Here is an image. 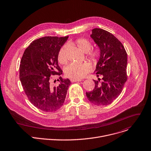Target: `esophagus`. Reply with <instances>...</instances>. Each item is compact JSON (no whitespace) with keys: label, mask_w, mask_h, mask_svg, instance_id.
I'll list each match as a JSON object with an SVG mask.
<instances>
[{"label":"esophagus","mask_w":151,"mask_h":151,"mask_svg":"<svg viewBox=\"0 0 151 151\" xmlns=\"http://www.w3.org/2000/svg\"><path fill=\"white\" fill-rule=\"evenodd\" d=\"M82 79H72L71 78L70 79V81L72 82H78V81H82Z\"/></svg>","instance_id":"obj_1"}]
</instances>
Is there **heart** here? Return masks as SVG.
<instances>
[{
  "mask_svg": "<svg viewBox=\"0 0 151 151\" xmlns=\"http://www.w3.org/2000/svg\"><path fill=\"white\" fill-rule=\"evenodd\" d=\"M68 44L75 45L80 51L85 53L89 51L91 46V42L88 40L83 38H80L76 40L75 41L69 42ZM65 51L66 47H62L59 50L58 55V62L62 65H65L67 63V59L65 56ZM98 55V53L96 50H93V51L89 53V56L91 60L95 61ZM91 66L89 63H84L82 64L72 63L66 67L65 72L66 75L69 78L80 79L84 77L91 70Z\"/></svg>",
  "mask_w": 151,
  "mask_h": 151,
  "instance_id": "b5f03b06",
  "label": "heart"
}]
</instances>
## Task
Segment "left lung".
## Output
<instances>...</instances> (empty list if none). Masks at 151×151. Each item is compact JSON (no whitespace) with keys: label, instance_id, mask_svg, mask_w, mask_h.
<instances>
[{"label":"left lung","instance_id":"left-lung-1","mask_svg":"<svg viewBox=\"0 0 151 151\" xmlns=\"http://www.w3.org/2000/svg\"><path fill=\"white\" fill-rule=\"evenodd\" d=\"M90 37L99 49V58L94 72L96 76L101 75L103 78L101 82L93 80L94 89L86 95L92 104L107 106L119 96L127 81V53L122 42L104 29L94 28Z\"/></svg>","mask_w":151,"mask_h":151}]
</instances>
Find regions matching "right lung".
I'll return each instance as SVG.
<instances>
[{"instance_id": "add662e5", "label": "right lung", "mask_w": 151, "mask_h": 151, "mask_svg": "<svg viewBox=\"0 0 151 151\" xmlns=\"http://www.w3.org/2000/svg\"><path fill=\"white\" fill-rule=\"evenodd\" d=\"M65 37H44L32 41L25 49L19 67V79L29 101L37 109L53 112L64 104L69 79L59 77V85H50L52 75L62 74L58 65L59 50L67 41Z\"/></svg>"}]
</instances>
